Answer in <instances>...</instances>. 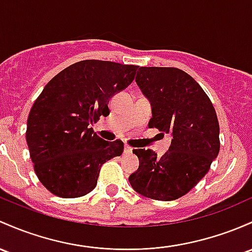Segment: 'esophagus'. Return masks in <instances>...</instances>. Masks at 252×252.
I'll return each mask as SVG.
<instances>
[{
    "instance_id": "1",
    "label": "esophagus",
    "mask_w": 252,
    "mask_h": 252,
    "mask_svg": "<svg viewBox=\"0 0 252 252\" xmlns=\"http://www.w3.org/2000/svg\"><path fill=\"white\" fill-rule=\"evenodd\" d=\"M124 153H126V154L132 153V148L129 147V146H124Z\"/></svg>"
}]
</instances>
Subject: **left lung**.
Masks as SVG:
<instances>
[{
	"mask_svg": "<svg viewBox=\"0 0 252 252\" xmlns=\"http://www.w3.org/2000/svg\"><path fill=\"white\" fill-rule=\"evenodd\" d=\"M135 81L151 103L148 126L172 140L161 158L152 149H134L140 165L129 183L148 198L177 200L206 176L219 154L217 112L202 87L178 68L140 67Z\"/></svg>",
	"mask_w": 252,
	"mask_h": 252,
	"instance_id": "8db88e82",
	"label": "left lung"
}]
</instances>
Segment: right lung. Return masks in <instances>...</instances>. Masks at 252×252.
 <instances>
[{"label": "right lung", "instance_id": "right-lung-1", "mask_svg": "<svg viewBox=\"0 0 252 252\" xmlns=\"http://www.w3.org/2000/svg\"><path fill=\"white\" fill-rule=\"evenodd\" d=\"M137 65L86 60L57 74L33 104L26 141L35 175L54 195L74 198L95 188L100 167L123 153L91 126L110 115L107 104L131 84Z\"/></svg>", "mask_w": 252, "mask_h": 252}]
</instances>
